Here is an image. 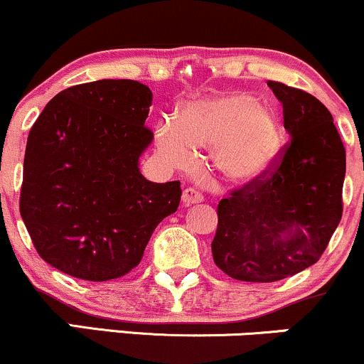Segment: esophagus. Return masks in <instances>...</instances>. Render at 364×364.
Returning a JSON list of instances; mask_svg holds the SVG:
<instances>
[{
  "label": "esophagus",
  "instance_id": "obj_1",
  "mask_svg": "<svg viewBox=\"0 0 364 364\" xmlns=\"http://www.w3.org/2000/svg\"><path fill=\"white\" fill-rule=\"evenodd\" d=\"M204 201V196L199 193L198 189H194V187H189V189L183 191L182 194V203L183 204H196V203H203Z\"/></svg>",
  "mask_w": 364,
  "mask_h": 364
}]
</instances>
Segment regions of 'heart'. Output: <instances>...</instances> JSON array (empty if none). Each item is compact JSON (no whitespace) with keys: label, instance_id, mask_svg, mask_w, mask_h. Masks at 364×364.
Instances as JSON below:
<instances>
[{"label":"heart","instance_id":"b5f03b06","mask_svg":"<svg viewBox=\"0 0 364 364\" xmlns=\"http://www.w3.org/2000/svg\"><path fill=\"white\" fill-rule=\"evenodd\" d=\"M161 156L170 165L194 160L210 149L213 166L230 183L263 177L279 158L284 132L277 113L247 92H232L187 105L181 120L163 118L156 127Z\"/></svg>","mask_w":364,"mask_h":364}]
</instances>
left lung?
<instances>
[{"label":"left lung","mask_w":364,"mask_h":364,"mask_svg":"<svg viewBox=\"0 0 364 364\" xmlns=\"http://www.w3.org/2000/svg\"><path fill=\"white\" fill-rule=\"evenodd\" d=\"M291 136L279 165L218 203L211 252L242 282H277L316 263L342 218L346 149L323 103L268 80Z\"/></svg>","instance_id":"obj_1"}]
</instances>
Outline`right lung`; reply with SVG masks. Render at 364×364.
Instances as JSON below:
<instances>
[{
    "instance_id": "add662e5",
    "label": "right lung",
    "mask_w": 364,
    "mask_h": 364,
    "mask_svg": "<svg viewBox=\"0 0 364 364\" xmlns=\"http://www.w3.org/2000/svg\"><path fill=\"white\" fill-rule=\"evenodd\" d=\"M153 92L127 79L56 94L27 137L20 215L36 251L75 279L105 282L141 263L154 228L175 213L181 182L142 177Z\"/></svg>"
}]
</instances>
